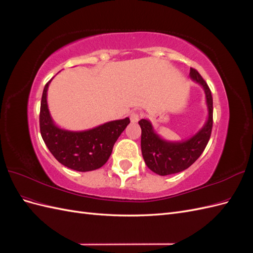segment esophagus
<instances>
[{
    "label": "esophagus",
    "mask_w": 253,
    "mask_h": 253,
    "mask_svg": "<svg viewBox=\"0 0 253 253\" xmlns=\"http://www.w3.org/2000/svg\"><path fill=\"white\" fill-rule=\"evenodd\" d=\"M129 118H131L132 122H138L140 119V114L137 112H132L131 115H129Z\"/></svg>",
    "instance_id": "obj_1"
}]
</instances>
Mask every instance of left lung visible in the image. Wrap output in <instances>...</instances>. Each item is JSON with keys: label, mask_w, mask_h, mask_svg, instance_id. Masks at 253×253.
<instances>
[{"label": "left lung", "mask_w": 253, "mask_h": 253, "mask_svg": "<svg viewBox=\"0 0 253 253\" xmlns=\"http://www.w3.org/2000/svg\"><path fill=\"white\" fill-rule=\"evenodd\" d=\"M190 78L204 88L208 108V119L195 135L187 140L169 141L162 138L151 121L141 119V153L145 165L158 175H170L181 172L196 162L202 155L211 136L213 125V99L208 84L194 68H190Z\"/></svg>", "instance_id": "1"}]
</instances>
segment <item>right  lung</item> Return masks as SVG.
<instances>
[{
  "label": "right lung",
  "instance_id": "add662e5",
  "mask_svg": "<svg viewBox=\"0 0 253 253\" xmlns=\"http://www.w3.org/2000/svg\"><path fill=\"white\" fill-rule=\"evenodd\" d=\"M42 94L40 109V131L42 138L60 164L79 172L101 168L110 158L115 142L129 124V118L114 120L85 131H68L59 127L48 110L47 89Z\"/></svg>",
  "mask_w": 253,
  "mask_h": 253
}]
</instances>
